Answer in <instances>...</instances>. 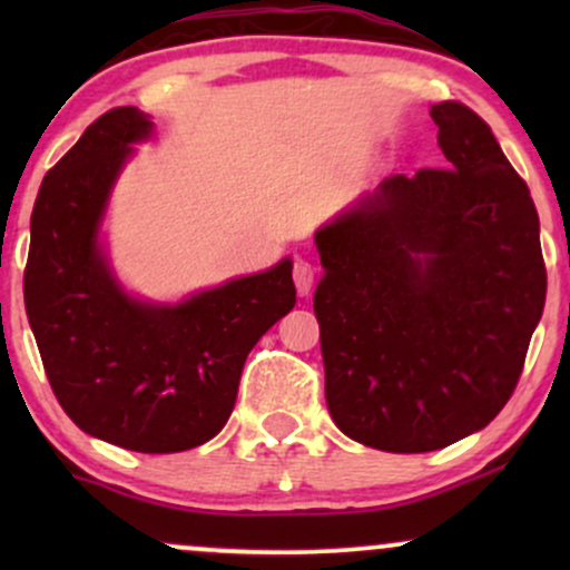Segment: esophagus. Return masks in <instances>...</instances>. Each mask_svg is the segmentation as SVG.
I'll return each instance as SVG.
<instances>
[{
	"instance_id": "1",
	"label": "esophagus",
	"mask_w": 570,
	"mask_h": 570,
	"mask_svg": "<svg viewBox=\"0 0 570 570\" xmlns=\"http://www.w3.org/2000/svg\"><path fill=\"white\" fill-rule=\"evenodd\" d=\"M292 276H294V286H297V292L305 297V294L313 289V278H316V267L307 263V259L299 257V259H294Z\"/></svg>"
}]
</instances>
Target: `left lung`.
<instances>
[{"mask_svg": "<svg viewBox=\"0 0 570 570\" xmlns=\"http://www.w3.org/2000/svg\"><path fill=\"white\" fill-rule=\"evenodd\" d=\"M444 168L394 174L316 233L324 394L351 440L429 453L485 429L544 311L531 189L461 101L431 107Z\"/></svg>", "mask_w": 570, "mask_h": 570, "instance_id": "obj_1", "label": "left lung"}]
</instances>
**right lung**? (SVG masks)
Listing matches in <instances>:
<instances>
[{
	"label": "right lung",
	"instance_id": "1",
	"mask_svg": "<svg viewBox=\"0 0 570 570\" xmlns=\"http://www.w3.org/2000/svg\"><path fill=\"white\" fill-rule=\"evenodd\" d=\"M153 122L117 107L45 174L31 212L26 316L50 389L85 434L136 453H181L217 436L248 351L297 303L292 259L179 305L120 289L98 225L130 144Z\"/></svg>",
	"mask_w": 570,
	"mask_h": 570
}]
</instances>
